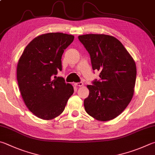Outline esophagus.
Here are the masks:
<instances>
[{
	"label": "esophagus",
	"instance_id": "esophagus-1",
	"mask_svg": "<svg viewBox=\"0 0 155 155\" xmlns=\"http://www.w3.org/2000/svg\"><path fill=\"white\" fill-rule=\"evenodd\" d=\"M74 85L77 86V87H82V86H83V83H82V82H80V83H74Z\"/></svg>",
	"mask_w": 155,
	"mask_h": 155
}]
</instances>
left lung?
<instances>
[{
    "mask_svg": "<svg viewBox=\"0 0 155 155\" xmlns=\"http://www.w3.org/2000/svg\"><path fill=\"white\" fill-rule=\"evenodd\" d=\"M89 52L92 68L100 71V81L87 85L89 96L84 100L85 111L101 121L119 116L133 97L136 79L135 61L114 36L103 34L78 36Z\"/></svg>",
    "mask_w": 155,
    "mask_h": 155,
    "instance_id": "8db88e82",
    "label": "left lung"
}]
</instances>
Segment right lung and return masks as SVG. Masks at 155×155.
<instances>
[{
  "label": "right lung",
  "instance_id": "obj_1",
  "mask_svg": "<svg viewBox=\"0 0 155 155\" xmlns=\"http://www.w3.org/2000/svg\"><path fill=\"white\" fill-rule=\"evenodd\" d=\"M74 36L61 32L39 35L22 53L17 66V79L21 97L29 110L40 119L51 120L62 113L74 88L64 78L61 56ZM54 78H53V76Z\"/></svg>",
  "mask_w": 155,
  "mask_h": 155
}]
</instances>
